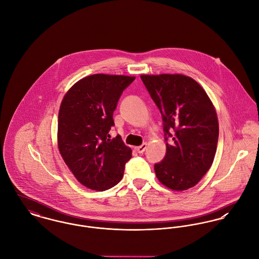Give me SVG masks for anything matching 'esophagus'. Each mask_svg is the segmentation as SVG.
<instances>
[{"mask_svg": "<svg viewBox=\"0 0 259 259\" xmlns=\"http://www.w3.org/2000/svg\"><path fill=\"white\" fill-rule=\"evenodd\" d=\"M146 148H147V144H143V145H141V146L135 147V150L137 151V153L141 154V153H143L144 151L146 150Z\"/></svg>", "mask_w": 259, "mask_h": 259, "instance_id": "34e87169", "label": "esophagus"}]
</instances>
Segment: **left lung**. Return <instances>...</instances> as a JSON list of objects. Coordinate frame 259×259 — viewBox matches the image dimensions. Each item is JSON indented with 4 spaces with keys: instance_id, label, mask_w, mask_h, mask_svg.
I'll return each instance as SVG.
<instances>
[{
    "instance_id": "left-lung-1",
    "label": "left lung",
    "mask_w": 259,
    "mask_h": 259,
    "mask_svg": "<svg viewBox=\"0 0 259 259\" xmlns=\"http://www.w3.org/2000/svg\"><path fill=\"white\" fill-rule=\"evenodd\" d=\"M141 79L160 109L167 152L155 172L165 187H195L212 165L219 140L215 108L204 89L183 74H142Z\"/></svg>"
}]
</instances>
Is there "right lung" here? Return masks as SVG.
Masks as SVG:
<instances>
[{
  "mask_svg": "<svg viewBox=\"0 0 259 259\" xmlns=\"http://www.w3.org/2000/svg\"><path fill=\"white\" fill-rule=\"evenodd\" d=\"M135 76L92 74L70 87L58 112L59 153L76 180L90 190L105 191L123 178L132 150L116 136L113 112Z\"/></svg>",
  "mask_w": 259,
  "mask_h": 259,
  "instance_id": "add662e5",
  "label": "right lung"
}]
</instances>
